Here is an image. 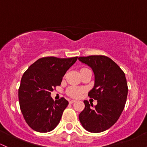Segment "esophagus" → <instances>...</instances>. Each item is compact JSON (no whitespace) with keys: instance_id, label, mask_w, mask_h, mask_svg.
I'll return each mask as SVG.
<instances>
[{"instance_id":"obj_1","label":"esophagus","mask_w":147,"mask_h":147,"mask_svg":"<svg viewBox=\"0 0 147 147\" xmlns=\"http://www.w3.org/2000/svg\"><path fill=\"white\" fill-rule=\"evenodd\" d=\"M75 102V100H69V103H70V104H72V103H74Z\"/></svg>"}]
</instances>
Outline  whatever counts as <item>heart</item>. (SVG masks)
Masks as SVG:
<instances>
[{
  "label": "heart",
  "mask_w": 147,
  "mask_h": 147,
  "mask_svg": "<svg viewBox=\"0 0 147 147\" xmlns=\"http://www.w3.org/2000/svg\"><path fill=\"white\" fill-rule=\"evenodd\" d=\"M84 91V88H81L78 86H71L67 89V93L68 96L72 98H79L82 94V93Z\"/></svg>",
  "instance_id": "b5f03b06"
}]
</instances>
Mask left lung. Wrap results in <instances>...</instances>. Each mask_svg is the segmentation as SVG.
Wrapping results in <instances>:
<instances>
[{"mask_svg":"<svg viewBox=\"0 0 147 147\" xmlns=\"http://www.w3.org/2000/svg\"><path fill=\"white\" fill-rule=\"evenodd\" d=\"M78 59L94 72V86L88 96L98 102L92 108L93 104L90 105L88 101H84L85 107L79 119L87 131L100 133L117 121L125 107L128 91L125 73L107 56H82Z\"/></svg>","mask_w":147,"mask_h":147,"instance_id":"1","label":"left lung"}]
</instances>
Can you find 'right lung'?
Masks as SVG:
<instances>
[{
    "label": "right lung",
    "mask_w": 147,
    "mask_h": 147,
    "mask_svg": "<svg viewBox=\"0 0 147 147\" xmlns=\"http://www.w3.org/2000/svg\"><path fill=\"white\" fill-rule=\"evenodd\" d=\"M77 58H41L24 73L19 88V101L24 118L33 130L47 133L59 123L68 101L64 98L54 101L51 92L60 86L63 77Z\"/></svg>",
    "instance_id": "obj_1"
}]
</instances>
